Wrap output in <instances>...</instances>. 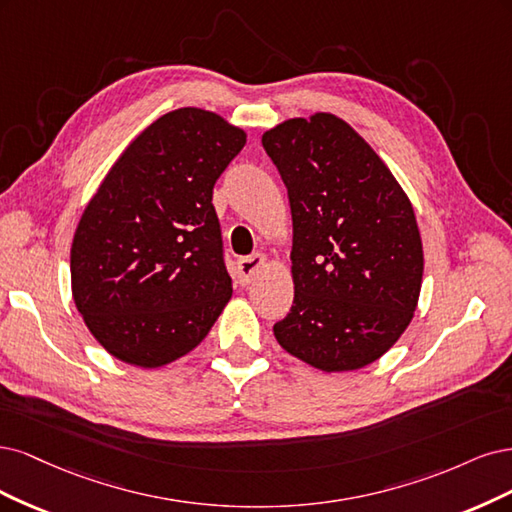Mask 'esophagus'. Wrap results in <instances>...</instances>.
I'll return each mask as SVG.
<instances>
[{
    "instance_id": "1",
    "label": "esophagus",
    "mask_w": 512,
    "mask_h": 512,
    "mask_svg": "<svg viewBox=\"0 0 512 512\" xmlns=\"http://www.w3.org/2000/svg\"><path fill=\"white\" fill-rule=\"evenodd\" d=\"M261 268H266V255L261 253L238 259V280L242 285H249Z\"/></svg>"
}]
</instances>
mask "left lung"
<instances>
[{"instance_id":"left-lung-1","label":"left lung","mask_w":512,"mask_h":512,"mask_svg":"<svg viewBox=\"0 0 512 512\" xmlns=\"http://www.w3.org/2000/svg\"><path fill=\"white\" fill-rule=\"evenodd\" d=\"M287 187L293 306L283 349L323 372L383 357L415 317L423 244L387 163L336 114L289 119L261 138Z\"/></svg>"}]
</instances>
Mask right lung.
Masks as SVG:
<instances>
[{"label":"right lung","mask_w":512,"mask_h":512,"mask_svg":"<svg viewBox=\"0 0 512 512\" xmlns=\"http://www.w3.org/2000/svg\"><path fill=\"white\" fill-rule=\"evenodd\" d=\"M246 144L217 112L178 108L129 142L78 221L72 298L125 364L191 353L232 298L212 189Z\"/></svg>","instance_id":"1"}]
</instances>
